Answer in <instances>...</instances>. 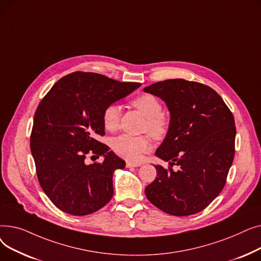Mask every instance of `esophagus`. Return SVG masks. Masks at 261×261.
I'll return each instance as SVG.
<instances>
[{
  "instance_id": "34e87169",
  "label": "esophagus",
  "mask_w": 261,
  "mask_h": 261,
  "mask_svg": "<svg viewBox=\"0 0 261 261\" xmlns=\"http://www.w3.org/2000/svg\"><path fill=\"white\" fill-rule=\"evenodd\" d=\"M126 166H127L128 168H130V167H139V166H141V164H139V163H132V162H127V163H126Z\"/></svg>"
}]
</instances>
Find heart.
I'll use <instances>...</instances> for the list:
<instances>
[{
    "mask_svg": "<svg viewBox=\"0 0 261 261\" xmlns=\"http://www.w3.org/2000/svg\"><path fill=\"white\" fill-rule=\"evenodd\" d=\"M132 105L146 117L143 130L147 131L153 139H162L168 129V121L162 115V103L151 94H143L133 99ZM120 106L118 103L108 105L102 112L103 126L109 131L118 128ZM114 152L120 158L130 162H140L144 154L151 150V141L148 135L132 136L121 134L112 142Z\"/></svg>",
    "mask_w": 261,
    "mask_h": 261,
    "instance_id": "1",
    "label": "heart"
}]
</instances>
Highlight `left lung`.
I'll list each match as a JSON object with an SVG mask.
<instances>
[{
	"label": "left lung",
	"instance_id": "1",
	"mask_svg": "<svg viewBox=\"0 0 261 261\" xmlns=\"http://www.w3.org/2000/svg\"><path fill=\"white\" fill-rule=\"evenodd\" d=\"M165 101L170 112L167 135L155 155V180L147 199L172 216L203 211L221 193L235 155V119L221 96L200 82L168 79L144 89ZM179 166L173 172L172 166Z\"/></svg>",
	"mask_w": 261,
	"mask_h": 261
}]
</instances>
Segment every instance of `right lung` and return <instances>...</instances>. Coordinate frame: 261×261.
<instances>
[{"mask_svg":"<svg viewBox=\"0 0 261 261\" xmlns=\"http://www.w3.org/2000/svg\"><path fill=\"white\" fill-rule=\"evenodd\" d=\"M139 87V82L74 72L59 79L40 101L31 151L41 187L62 212L90 215L112 199L113 172L126 163L98 141L105 135L102 112ZM88 155L105 159L87 164Z\"/></svg>","mask_w":261,"mask_h":261,"instance_id":"obj_1","label":"right lung"}]
</instances>
